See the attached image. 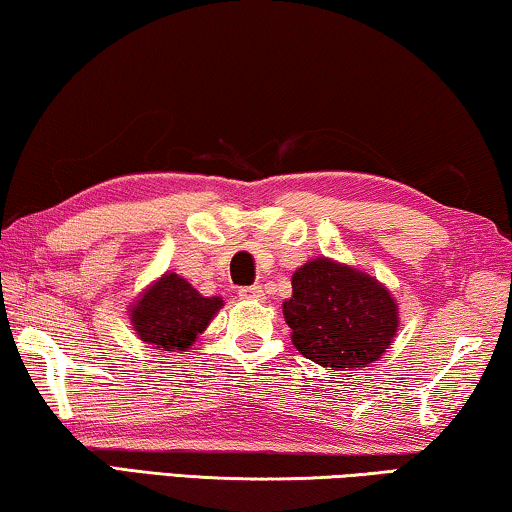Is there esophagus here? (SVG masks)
<instances>
[{
    "label": "esophagus",
    "mask_w": 512,
    "mask_h": 512,
    "mask_svg": "<svg viewBox=\"0 0 512 512\" xmlns=\"http://www.w3.org/2000/svg\"><path fill=\"white\" fill-rule=\"evenodd\" d=\"M239 296H241V299H248V301H264V289L259 287V285L241 287L239 289Z\"/></svg>",
    "instance_id": "1"
}]
</instances>
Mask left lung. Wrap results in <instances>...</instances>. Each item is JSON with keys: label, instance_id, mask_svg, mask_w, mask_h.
I'll use <instances>...</instances> for the list:
<instances>
[{"label": "left lung", "instance_id": "1", "mask_svg": "<svg viewBox=\"0 0 512 512\" xmlns=\"http://www.w3.org/2000/svg\"><path fill=\"white\" fill-rule=\"evenodd\" d=\"M282 315L299 352L322 368L375 363L398 333V303L368 273L329 257L310 259L292 276Z\"/></svg>", "mask_w": 512, "mask_h": 512}]
</instances>
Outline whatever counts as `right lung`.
Segmentation results:
<instances>
[{
    "instance_id": "obj_1",
    "label": "right lung",
    "mask_w": 512,
    "mask_h": 512,
    "mask_svg": "<svg viewBox=\"0 0 512 512\" xmlns=\"http://www.w3.org/2000/svg\"><path fill=\"white\" fill-rule=\"evenodd\" d=\"M220 308V296H202L186 278L163 273L131 305V324L151 349L186 352Z\"/></svg>"
}]
</instances>
